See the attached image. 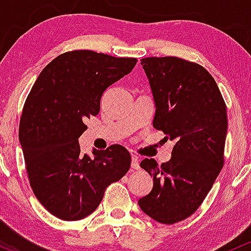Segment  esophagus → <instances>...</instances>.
<instances>
[{"instance_id":"esophagus-1","label":"esophagus","mask_w":251,"mask_h":251,"mask_svg":"<svg viewBox=\"0 0 251 251\" xmlns=\"http://www.w3.org/2000/svg\"><path fill=\"white\" fill-rule=\"evenodd\" d=\"M131 170H133V171H139L140 170L139 159H137V156H135V155L131 156Z\"/></svg>"}]
</instances>
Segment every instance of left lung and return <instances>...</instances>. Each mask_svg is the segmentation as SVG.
Here are the masks:
<instances>
[{
    "label": "left lung",
    "instance_id": "8db88e82",
    "mask_svg": "<svg viewBox=\"0 0 251 251\" xmlns=\"http://www.w3.org/2000/svg\"><path fill=\"white\" fill-rule=\"evenodd\" d=\"M141 65L155 102L154 128L176 145L161 166L141 161L154 184L139 205L154 221L174 224L196 212L223 168L226 106L201 65L176 57L143 58Z\"/></svg>",
    "mask_w": 251,
    "mask_h": 251
}]
</instances>
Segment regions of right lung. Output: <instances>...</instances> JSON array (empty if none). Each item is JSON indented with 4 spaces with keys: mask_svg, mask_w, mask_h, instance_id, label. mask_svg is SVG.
I'll list each match as a JSON object with an SVG mask.
<instances>
[{
    "mask_svg": "<svg viewBox=\"0 0 251 251\" xmlns=\"http://www.w3.org/2000/svg\"><path fill=\"white\" fill-rule=\"evenodd\" d=\"M136 58L80 50L58 55L42 70L28 95L19 140L29 184L45 209L63 221H79L102 201L105 188L129 171L120 145L80 154L85 120L98 115L100 97L131 72Z\"/></svg>",
    "mask_w": 251,
    "mask_h": 251,
    "instance_id": "add662e5",
    "label": "right lung"
}]
</instances>
